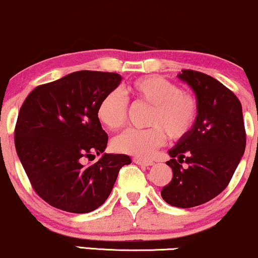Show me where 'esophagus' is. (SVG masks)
Segmentation results:
<instances>
[{"label":"esophagus","mask_w":258,"mask_h":258,"mask_svg":"<svg viewBox=\"0 0 258 258\" xmlns=\"http://www.w3.org/2000/svg\"><path fill=\"white\" fill-rule=\"evenodd\" d=\"M134 162L136 163V165H140V166H145V167H149L153 165V161L152 160H146V159H140V158H135L133 160Z\"/></svg>","instance_id":"esophagus-1"}]
</instances>
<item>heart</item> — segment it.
<instances>
[{
	"label": "heart",
	"mask_w": 258,
	"mask_h": 258,
	"mask_svg": "<svg viewBox=\"0 0 258 258\" xmlns=\"http://www.w3.org/2000/svg\"><path fill=\"white\" fill-rule=\"evenodd\" d=\"M126 97L136 103L150 105L148 129H128L113 140L117 152L147 159L165 142V133L172 140L185 137L195 125L198 102L190 92L160 76H145L134 79L124 88ZM122 92L112 90L100 99L97 117L108 129L116 130L124 124L128 99Z\"/></svg>",
	"instance_id": "1"
}]
</instances>
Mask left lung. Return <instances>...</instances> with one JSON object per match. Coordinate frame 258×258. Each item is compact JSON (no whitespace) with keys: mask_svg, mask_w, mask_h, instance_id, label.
<instances>
[{"mask_svg":"<svg viewBox=\"0 0 258 258\" xmlns=\"http://www.w3.org/2000/svg\"><path fill=\"white\" fill-rule=\"evenodd\" d=\"M178 77L195 91L198 115L190 132L169 149L167 165L173 178L161 197L169 205L188 209L226 188L245 150L246 136L242 104L231 90L193 70H182Z\"/></svg>","mask_w":258,"mask_h":258,"instance_id":"8db88e82","label":"left lung"}]
</instances>
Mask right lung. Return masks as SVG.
Listing matches in <instances>:
<instances>
[{"mask_svg":"<svg viewBox=\"0 0 258 258\" xmlns=\"http://www.w3.org/2000/svg\"><path fill=\"white\" fill-rule=\"evenodd\" d=\"M121 80L118 73L77 71L36 86L23 102L16 153L36 195L51 206L72 213L98 209L119 169L132 163L124 154L104 153L108 135L97 117L100 99ZM95 153L102 158L85 166Z\"/></svg>","mask_w":258,"mask_h":258,"instance_id":"right-lung-1","label":"right lung"}]
</instances>
